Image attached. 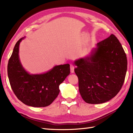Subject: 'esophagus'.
<instances>
[{"label": "esophagus", "instance_id": "obj_1", "mask_svg": "<svg viewBox=\"0 0 133 133\" xmlns=\"http://www.w3.org/2000/svg\"><path fill=\"white\" fill-rule=\"evenodd\" d=\"M70 71L71 73L74 72V66L73 64H71L70 65Z\"/></svg>", "mask_w": 133, "mask_h": 133}]
</instances>
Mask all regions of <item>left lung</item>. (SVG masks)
<instances>
[{
	"label": "left lung",
	"mask_w": 133,
	"mask_h": 133,
	"mask_svg": "<svg viewBox=\"0 0 133 133\" xmlns=\"http://www.w3.org/2000/svg\"><path fill=\"white\" fill-rule=\"evenodd\" d=\"M83 100L89 104L104 103L115 97L123 85L128 61L114 34L97 43L89 56L74 62Z\"/></svg>",
	"instance_id": "left-lung-1"
}]
</instances>
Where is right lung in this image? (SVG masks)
I'll list each match as a JSON object with an SVG mask.
<instances>
[{
	"label": "right lung",
	"mask_w": 133,
	"mask_h": 133,
	"mask_svg": "<svg viewBox=\"0 0 133 133\" xmlns=\"http://www.w3.org/2000/svg\"><path fill=\"white\" fill-rule=\"evenodd\" d=\"M23 37L16 43L8 61L7 71L10 85L22 103L34 107L48 106L57 97L59 85L70 74V64L56 66L45 74H29L19 59V45Z\"/></svg>",
	"instance_id": "obj_1"
}]
</instances>
